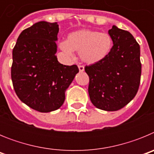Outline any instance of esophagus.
I'll return each mask as SVG.
<instances>
[{"mask_svg": "<svg viewBox=\"0 0 154 154\" xmlns=\"http://www.w3.org/2000/svg\"><path fill=\"white\" fill-rule=\"evenodd\" d=\"M79 69L80 72H82L85 70V68H84L83 65H79Z\"/></svg>", "mask_w": 154, "mask_h": 154, "instance_id": "1", "label": "esophagus"}]
</instances>
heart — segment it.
Here are the masks:
<instances>
[{"mask_svg":"<svg viewBox=\"0 0 154 154\" xmlns=\"http://www.w3.org/2000/svg\"><path fill=\"white\" fill-rule=\"evenodd\" d=\"M112 46L113 41L108 33L89 29L69 34L67 41L59 44L65 55L72 58L73 51H78L82 61L90 65L104 60L111 52Z\"/></svg>","mask_w":154,"mask_h":154,"instance_id":"b5f03b06","label":"heart"}]
</instances>
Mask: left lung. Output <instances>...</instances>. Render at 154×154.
<instances>
[{"instance_id": "left-lung-1", "label": "left lung", "mask_w": 154, "mask_h": 154, "mask_svg": "<svg viewBox=\"0 0 154 154\" xmlns=\"http://www.w3.org/2000/svg\"><path fill=\"white\" fill-rule=\"evenodd\" d=\"M113 46L104 60L85 66L89 95L99 109L116 111L137 95L141 76L140 48L133 35L113 25L108 31Z\"/></svg>"}]
</instances>
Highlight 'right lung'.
<instances>
[{"label": "right lung", "instance_id": "add662e5", "mask_svg": "<svg viewBox=\"0 0 154 154\" xmlns=\"http://www.w3.org/2000/svg\"><path fill=\"white\" fill-rule=\"evenodd\" d=\"M57 22L39 21L20 34L12 52L11 80L17 97L30 108L49 112L60 108L79 72L58 62Z\"/></svg>", "mask_w": 154, "mask_h": 154}]
</instances>
